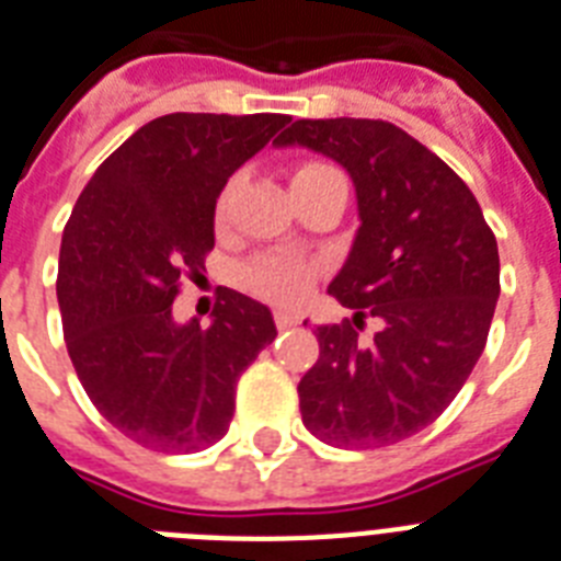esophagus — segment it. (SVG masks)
Masks as SVG:
<instances>
[{
	"mask_svg": "<svg viewBox=\"0 0 561 561\" xmlns=\"http://www.w3.org/2000/svg\"><path fill=\"white\" fill-rule=\"evenodd\" d=\"M299 320H302V317H299L297 311H288V308H276V311H273V323H276V329H294Z\"/></svg>",
	"mask_w": 561,
	"mask_h": 561,
	"instance_id": "obj_1",
	"label": "esophagus"
}]
</instances>
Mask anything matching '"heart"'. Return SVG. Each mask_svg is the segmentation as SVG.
I'll list each match as a JSON object with an SVG mask.
<instances>
[{
    "label": "heart",
    "mask_w": 561,
    "mask_h": 561,
    "mask_svg": "<svg viewBox=\"0 0 561 561\" xmlns=\"http://www.w3.org/2000/svg\"><path fill=\"white\" fill-rule=\"evenodd\" d=\"M325 171H334L332 165L325 162H306L299 165L297 174H294V183L297 180L314 178V174H325ZM229 197H232V183H229L218 197V220L227 215ZM317 276V264L308 262V259H299V255L290 253H264L255 255L253 262L244 267V285L259 297L271 299V302H297Z\"/></svg>",
    "instance_id": "b5f03b06"
}]
</instances>
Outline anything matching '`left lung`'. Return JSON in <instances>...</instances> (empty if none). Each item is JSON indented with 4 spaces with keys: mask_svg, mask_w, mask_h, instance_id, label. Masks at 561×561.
<instances>
[{
    "mask_svg": "<svg viewBox=\"0 0 561 561\" xmlns=\"http://www.w3.org/2000/svg\"><path fill=\"white\" fill-rule=\"evenodd\" d=\"M306 145L350 171L360 229L329 285L352 320L317 325L320 358L299 381L302 422L337 448H381L427 427L486 346L501 259L471 188L381 118H297L276 145ZM382 332L369 344L359 320Z\"/></svg>",
    "mask_w": 561,
    "mask_h": 561,
    "instance_id": "1",
    "label": "left lung"
}]
</instances>
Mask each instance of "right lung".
Segmentation results:
<instances>
[{"mask_svg": "<svg viewBox=\"0 0 561 561\" xmlns=\"http://www.w3.org/2000/svg\"><path fill=\"white\" fill-rule=\"evenodd\" d=\"M282 113H171L101 162L60 241L57 302L83 390L142 448L201 451L227 434L236 383L273 343L271 311L218 288L211 325L174 323L183 279L215 247L227 180L271 142Z\"/></svg>", "mask_w": 561, "mask_h": 561, "instance_id": "1", "label": "right lung"}]
</instances>
